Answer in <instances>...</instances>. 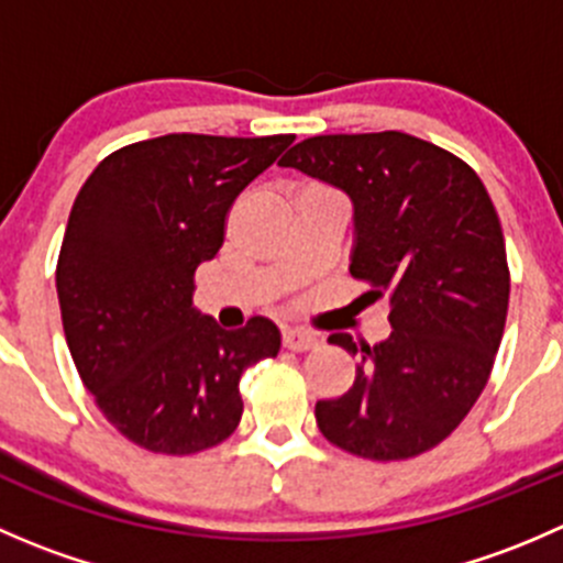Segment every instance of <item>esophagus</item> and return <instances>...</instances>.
<instances>
[{
  "label": "esophagus",
  "mask_w": 563,
  "mask_h": 563,
  "mask_svg": "<svg viewBox=\"0 0 563 563\" xmlns=\"http://www.w3.org/2000/svg\"><path fill=\"white\" fill-rule=\"evenodd\" d=\"M318 340L310 332H299V329H283V349L288 351H310L316 349Z\"/></svg>",
  "instance_id": "1"
}]
</instances>
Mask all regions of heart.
Wrapping results in <instances>:
<instances>
[{
	"instance_id": "heart-1",
	"label": "heart",
	"mask_w": 563,
	"mask_h": 563,
	"mask_svg": "<svg viewBox=\"0 0 563 563\" xmlns=\"http://www.w3.org/2000/svg\"><path fill=\"white\" fill-rule=\"evenodd\" d=\"M313 187H318V185H313Z\"/></svg>"
}]
</instances>
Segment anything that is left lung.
Wrapping results in <instances>:
<instances>
[{
  "mask_svg": "<svg viewBox=\"0 0 563 563\" xmlns=\"http://www.w3.org/2000/svg\"><path fill=\"white\" fill-rule=\"evenodd\" d=\"M280 166L351 198V275L391 305L384 343L329 334L362 365L343 397L316 402L318 430L378 463L433 450L487 387L507 323V245L485 185L452 152L397 130L313 135Z\"/></svg>",
  "mask_w": 563,
  "mask_h": 563,
  "instance_id": "obj_1",
  "label": "left lung"
}]
</instances>
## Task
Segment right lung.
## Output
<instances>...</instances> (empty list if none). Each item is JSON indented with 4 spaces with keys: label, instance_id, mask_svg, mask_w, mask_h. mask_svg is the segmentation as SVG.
Listing matches in <instances>:
<instances>
[{
    "label": "right lung",
    "instance_id": "right-lung-1",
    "mask_svg": "<svg viewBox=\"0 0 563 563\" xmlns=\"http://www.w3.org/2000/svg\"><path fill=\"white\" fill-rule=\"evenodd\" d=\"M291 141L161 135L111 152L78 190L56 261L62 327L84 387L141 450L223 444L245 408L242 373L280 351L269 318L225 332L192 291L234 198Z\"/></svg>",
    "mask_w": 563,
    "mask_h": 563
}]
</instances>
